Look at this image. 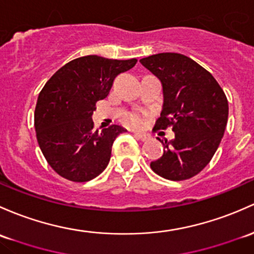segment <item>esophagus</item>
Returning a JSON list of instances; mask_svg holds the SVG:
<instances>
[{"label": "esophagus", "mask_w": 254, "mask_h": 254, "mask_svg": "<svg viewBox=\"0 0 254 254\" xmlns=\"http://www.w3.org/2000/svg\"><path fill=\"white\" fill-rule=\"evenodd\" d=\"M135 136H136V137L140 138V140H142V141L148 140V138L151 137V135L147 134V132H138V131L135 132Z\"/></svg>", "instance_id": "34e87169"}]
</instances>
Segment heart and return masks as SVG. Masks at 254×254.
I'll use <instances>...</instances> for the list:
<instances>
[{
    "label": "heart",
    "instance_id": "1",
    "mask_svg": "<svg viewBox=\"0 0 254 254\" xmlns=\"http://www.w3.org/2000/svg\"><path fill=\"white\" fill-rule=\"evenodd\" d=\"M127 122L129 123L132 127H140L143 123V117L142 114L138 113V112H134V113H130L129 116L127 117Z\"/></svg>",
    "mask_w": 254,
    "mask_h": 254
}]
</instances>
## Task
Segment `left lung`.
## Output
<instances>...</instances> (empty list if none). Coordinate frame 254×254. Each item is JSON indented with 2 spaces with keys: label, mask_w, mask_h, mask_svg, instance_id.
Returning <instances> with one entry per match:
<instances>
[{
  "label": "left lung",
  "mask_w": 254,
  "mask_h": 254,
  "mask_svg": "<svg viewBox=\"0 0 254 254\" xmlns=\"http://www.w3.org/2000/svg\"><path fill=\"white\" fill-rule=\"evenodd\" d=\"M140 63L159 79L163 91L161 118L154 130L172 127L163 154L151 162L154 173L168 180H186L210 162L225 131L229 105L217 80L203 66L180 53H158Z\"/></svg>",
  "instance_id": "obj_1"
}]
</instances>
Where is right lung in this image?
<instances>
[{
  "label": "right lung",
  "mask_w": 254,
  "mask_h": 254,
  "mask_svg": "<svg viewBox=\"0 0 254 254\" xmlns=\"http://www.w3.org/2000/svg\"><path fill=\"white\" fill-rule=\"evenodd\" d=\"M136 62L135 58L84 56L58 69L45 84L37 97L34 125L40 148L57 174L84 183L106 169L114 140L127 129L112 125L95 130L91 117L114 78Z\"/></svg>",
  "instance_id": "obj_1"
}]
</instances>
